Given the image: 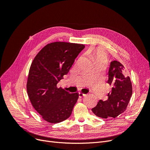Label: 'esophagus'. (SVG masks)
Segmentation results:
<instances>
[{
    "instance_id": "esophagus-1",
    "label": "esophagus",
    "mask_w": 150,
    "mask_h": 150,
    "mask_svg": "<svg viewBox=\"0 0 150 150\" xmlns=\"http://www.w3.org/2000/svg\"><path fill=\"white\" fill-rule=\"evenodd\" d=\"M86 96V94L82 93H79V98H82L83 97Z\"/></svg>"
}]
</instances>
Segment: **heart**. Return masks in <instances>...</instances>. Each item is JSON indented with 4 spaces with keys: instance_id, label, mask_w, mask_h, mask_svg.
Listing matches in <instances>:
<instances>
[{
    "instance_id": "b5f03b06",
    "label": "heart",
    "mask_w": 150,
    "mask_h": 150,
    "mask_svg": "<svg viewBox=\"0 0 150 150\" xmlns=\"http://www.w3.org/2000/svg\"><path fill=\"white\" fill-rule=\"evenodd\" d=\"M92 59L94 64L97 62L106 63L107 61V58L105 52L101 48L94 49L92 53Z\"/></svg>"
}]
</instances>
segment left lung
<instances>
[{
  "mask_svg": "<svg viewBox=\"0 0 150 150\" xmlns=\"http://www.w3.org/2000/svg\"><path fill=\"white\" fill-rule=\"evenodd\" d=\"M107 83L112 86L111 92L108 94V99L104 101L99 100L92 111L103 119L115 118L126 110L132 95V84L123 65L117 61L111 62Z\"/></svg>",
  "mask_w": 150,
  "mask_h": 150,
  "instance_id": "left-lung-1",
  "label": "left lung"
}]
</instances>
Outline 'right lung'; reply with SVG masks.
<instances>
[{
    "mask_svg": "<svg viewBox=\"0 0 150 150\" xmlns=\"http://www.w3.org/2000/svg\"><path fill=\"white\" fill-rule=\"evenodd\" d=\"M81 44L54 42L47 44L32 62L27 81L30 101L42 118L58 123L69 117L79 97L57 84L66 75L84 48Z\"/></svg>",
    "mask_w": 150,
    "mask_h": 150,
    "instance_id": "1",
    "label": "right lung"
}]
</instances>
